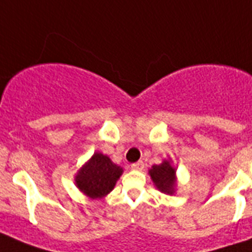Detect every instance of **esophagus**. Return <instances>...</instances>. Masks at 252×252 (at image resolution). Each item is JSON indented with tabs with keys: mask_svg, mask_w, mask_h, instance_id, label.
Segmentation results:
<instances>
[{
	"mask_svg": "<svg viewBox=\"0 0 252 252\" xmlns=\"http://www.w3.org/2000/svg\"><path fill=\"white\" fill-rule=\"evenodd\" d=\"M130 168H132V170H142V168H144V162L138 161L136 162V163H132V165H130Z\"/></svg>",
	"mask_w": 252,
	"mask_h": 252,
	"instance_id": "1",
	"label": "esophagus"
}]
</instances>
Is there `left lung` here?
Returning a JSON list of instances; mask_svg holds the SVG:
<instances>
[{"mask_svg": "<svg viewBox=\"0 0 252 252\" xmlns=\"http://www.w3.org/2000/svg\"><path fill=\"white\" fill-rule=\"evenodd\" d=\"M156 187L165 193H174L175 188V168H172L167 161H163L161 165H154L149 171Z\"/></svg>", "mask_w": 252, "mask_h": 252, "instance_id": "left-lung-1", "label": "left lung"}]
</instances>
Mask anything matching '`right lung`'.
Masks as SVG:
<instances>
[{
    "instance_id": "right-lung-1",
    "label": "right lung",
    "mask_w": 252,
    "mask_h": 252,
    "mask_svg": "<svg viewBox=\"0 0 252 252\" xmlns=\"http://www.w3.org/2000/svg\"><path fill=\"white\" fill-rule=\"evenodd\" d=\"M123 168L102 153H95L76 176L77 187L91 199H100L114 189Z\"/></svg>"
}]
</instances>
